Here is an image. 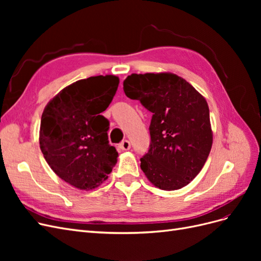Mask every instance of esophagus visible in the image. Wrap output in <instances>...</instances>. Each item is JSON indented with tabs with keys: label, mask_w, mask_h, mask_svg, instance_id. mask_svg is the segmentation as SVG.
Masks as SVG:
<instances>
[{
	"label": "esophagus",
	"mask_w": 261,
	"mask_h": 261,
	"mask_svg": "<svg viewBox=\"0 0 261 261\" xmlns=\"http://www.w3.org/2000/svg\"><path fill=\"white\" fill-rule=\"evenodd\" d=\"M120 148L122 150H129L130 149V143L128 140H123L122 143L120 144Z\"/></svg>",
	"instance_id": "1"
}]
</instances>
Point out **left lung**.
Segmentation results:
<instances>
[{
    "label": "left lung",
    "instance_id": "8db88e82",
    "mask_svg": "<svg viewBox=\"0 0 261 261\" xmlns=\"http://www.w3.org/2000/svg\"><path fill=\"white\" fill-rule=\"evenodd\" d=\"M123 89L152 113L151 145L140 159L150 183L163 191L188 185L203 168L212 147L206 99L184 78L168 72L132 74Z\"/></svg>",
    "mask_w": 261,
    "mask_h": 261
}]
</instances>
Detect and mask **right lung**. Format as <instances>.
Here are the masks:
<instances>
[{
  "label": "right lung",
  "instance_id": "right-lung-1",
  "mask_svg": "<svg viewBox=\"0 0 261 261\" xmlns=\"http://www.w3.org/2000/svg\"><path fill=\"white\" fill-rule=\"evenodd\" d=\"M120 78L92 76L63 88L45 106L39 144L60 178L81 191L97 188L115 167L118 153L109 145V121L101 115L115 96Z\"/></svg>",
  "mask_w": 261,
  "mask_h": 261
}]
</instances>
